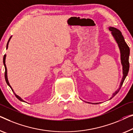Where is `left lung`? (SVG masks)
<instances>
[{
	"label": "left lung",
	"mask_w": 133,
	"mask_h": 133,
	"mask_svg": "<svg viewBox=\"0 0 133 133\" xmlns=\"http://www.w3.org/2000/svg\"><path fill=\"white\" fill-rule=\"evenodd\" d=\"M109 30L111 31V34L112 36L114 37L116 42L117 43L118 46L119 47L120 51L121 54V63L122 66V73H123V76H122L121 82L120 83L119 87L118 88V90L115 91V92L113 93L112 96L110 98L109 100L114 97L115 95L119 92V91L121 88V87L123 84V82L125 80V79L127 76L128 70H129V55H130V48L127 44L125 41L124 40V36H122V33L121 31L119 30L115 27H109ZM88 103L91 104H98L100 103H90L87 102Z\"/></svg>",
	"instance_id": "1"
}]
</instances>
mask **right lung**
Wrapping results in <instances>:
<instances>
[{"label":"right lung","instance_id":"add662e5","mask_svg":"<svg viewBox=\"0 0 133 133\" xmlns=\"http://www.w3.org/2000/svg\"><path fill=\"white\" fill-rule=\"evenodd\" d=\"M11 37H12V36L10 37V38L9 39V40H8V43H7V45H6V49H8V44H9V42L10 40H11ZM6 55L5 54V55H4V57H3V64H4V66H5V78L6 82L7 84H8V86L10 87V88H11L12 89V91L14 92V94L15 95L16 97H17L18 99L19 100L21 101V102H25V101H24V100H23V99L20 97L18 96V95H17V94H15V92L14 91L13 89L12 88L11 86L10 85V84H9V81H8V75H7V68H6V64H5V60H6Z\"/></svg>","mask_w":133,"mask_h":133}]
</instances>
